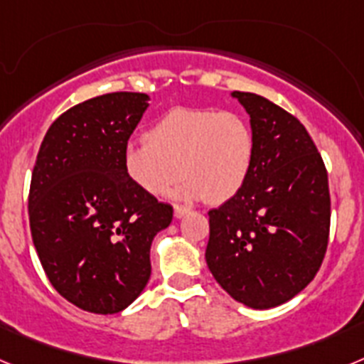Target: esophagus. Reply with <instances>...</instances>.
Here are the masks:
<instances>
[{
    "instance_id": "34e87169",
    "label": "esophagus",
    "mask_w": 364,
    "mask_h": 364,
    "mask_svg": "<svg viewBox=\"0 0 364 364\" xmlns=\"http://www.w3.org/2000/svg\"><path fill=\"white\" fill-rule=\"evenodd\" d=\"M188 213H189V210L186 208V205H178V204L175 205V218H182V217H186Z\"/></svg>"
}]
</instances>
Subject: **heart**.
Returning a JSON list of instances; mask_svg holds the SVG:
<instances>
[{
	"label": "heart",
	"instance_id": "obj_1",
	"mask_svg": "<svg viewBox=\"0 0 364 364\" xmlns=\"http://www.w3.org/2000/svg\"><path fill=\"white\" fill-rule=\"evenodd\" d=\"M255 133L242 114L175 107L124 153L127 178L151 197H166L180 176V195L224 204L239 195L255 160Z\"/></svg>",
	"mask_w": 364,
	"mask_h": 364
}]
</instances>
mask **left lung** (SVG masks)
I'll list each match as a JSON object with an SVG mask.
<instances>
[{
    "label": "left lung",
    "mask_w": 364,
    "mask_h": 364,
    "mask_svg": "<svg viewBox=\"0 0 364 364\" xmlns=\"http://www.w3.org/2000/svg\"><path fill=\"white\" fill-rule=\"evenodd\" d=\"M255 133L247 182L210 213L205 262L218 284L255 310L294 299L314 281L330 235V189L306 127L253 92L235 91Z\"/></svg>",
    "instance_id": "obj_1"
}]
</instances>
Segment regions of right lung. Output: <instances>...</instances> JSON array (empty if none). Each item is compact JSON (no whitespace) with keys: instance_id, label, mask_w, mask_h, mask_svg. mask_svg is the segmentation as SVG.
<instances>
[{"instance_id":"obj_1","label":"right lung","mask_w":364,"mask_h":364,"mask_svg":"<svg viewBox=\"0 0 364 364\" xmlns=\"http://www.w3.org/2000/svg\"><path fill=\"white\" fill-rule=\"evenodd\" d=\"M144 92L74 105L45 134L32 169V242L54 290L92 314H117L142 294L154 235L173 208L127 178L124 153L147 109Z\"/></svg>"}]
</instances>
